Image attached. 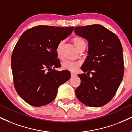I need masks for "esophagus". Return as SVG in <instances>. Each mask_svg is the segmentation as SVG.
Segmentation results:
<instances>
[{
	"label": "esophagus",
	"instance_id": "1",
	"mask_svg": "<svg viewBox=\"0 0 132 132\" xmlns=\"http://www.w3.org/2000/svg\"><path fill=\"white\" fill-rule=\"evenodd\" d=\"M71 77H73V76H76V74L74 72H71Z\"/></svg>",
	"mask_w": 132,
	"mask_h": 132
}]
</instances>
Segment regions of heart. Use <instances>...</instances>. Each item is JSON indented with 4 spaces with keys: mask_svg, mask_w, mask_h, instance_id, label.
<instances>
[{
    "mask_svg": "<svg viewBox=\"0 0 132 132\" xmlns=\"http://www.w3.org/2000/svg\"><path fill=\"white\" fill-rule=\"evenodd\" d=\"M72 42L74 43V45L79 50L80 48H82L83 46L86 45V42L81 37H76L72 39ZM64 41L61 40L58 43V45L56 47V52L57 56L58 57L61 56V48L63 47V44H64ZM61 66L63 69H66V70L69 71H75L76 69L78 68L79 66V63H77V62H73L71 61H69V60H65L61 63Z\"/></svg>",
    "mask_w": 132,
    "mask_h": 132,
    "instance_id": "1",
    "label": "heart"
}]
</instances>
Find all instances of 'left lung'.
Listing matches in <instances>:
<instances>
[{"instance_id": "1", "label": "left lung", "mask_w": 132, "mask_h": 132, "mask_svg": "<svg viewBox=\"0 0 132 132\" xmlns=\"http://www.w3.org/2000/svg\"><path fill=\"white\" fill-rule=\"evenodd\" d=\"M74 31L88 42V56L81 68L87 74H78L81 82L76 95L85 105L100 107L111 100L123 78L121 43L114 32L100 24L75 27Z\"/></svg>"}]
</instances>
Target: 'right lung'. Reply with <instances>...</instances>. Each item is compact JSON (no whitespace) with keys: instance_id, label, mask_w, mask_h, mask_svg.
Wrapping results in <instances>:
<instances>
[{"instance_id":"add662e5","label":"right lung","mask_w":132,"mask_h":132,"mask_svg":"<svg viewBox=\"0 0 132 132\" xmlns=\"http://www.w3.org/2000/svg\"><path fill=\"white\" fill-rule=\"evenodd\" d=\"M73 29L39 25L24 32L17 42L11 58L14 87L30 105L52 102L60 85L70 78L69 71L55 69L61 67L56 49Z\"/></svg>"}]
</instances>
